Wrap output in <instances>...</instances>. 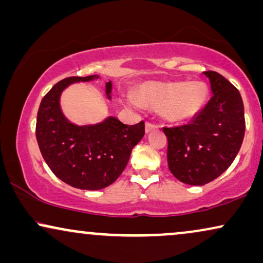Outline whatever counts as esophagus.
Returning <instances> with one entry per match:
<instances>
[{"label": "esophagus", "instance_id": "1", "mask_svg": "<svg viewBox=\"0 0 263 263\" xmlns=\"http://www.w3.org/2000/svg\"><path fill=\"white\" fill-rule=\"evenodd\" d=\"M154 129H158V126L154 124H151V122H147V124H145V132H147V134L154 131Z\"/></svg>", "mask_w": 263, "mask_h": 263}]
</instances>
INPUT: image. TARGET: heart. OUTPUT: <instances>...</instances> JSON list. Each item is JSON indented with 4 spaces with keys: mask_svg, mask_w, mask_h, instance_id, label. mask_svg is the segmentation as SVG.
<instances>
[{
    "mask_svg": "<svg viewBox=\"0 0 263 263\" xmlns=\"http://www.w3.org/2000/svg\"><path fill=\"white\" fill-rule=\"evenodd\" d=\"M209 89L201 81L145 82L137 89V100L145 107L159 109L166 121H187L204 108ZM131 105H138L134 97L127 98Z\"/></svg>",
    "mask_w": 263,
    "mask_h": 263,
    "instance_id": "obj_1",
    "label": "heart"
}]
</instances>
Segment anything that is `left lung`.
Listing matches in <instances>:
<instances>
[{
  "label": "left lung",
  "instance_id": "left-lung-1",
  "mask_svg": "<svg viewBox=\"0 0 263 263\" xmlns=\"http://www.w3.org/2000/svg\"><path fill=\"white\" fill-rule=\"evenodd\" d=\"M209 79L212 97L191 124L164 127L167 137L168 170L178 181L204 185L231 166L245 134L244 105L240 93L216 71L202 72Z\"/></svg>",
  "mask_w": 263,
  "mask_h": 263
}]
</instances>
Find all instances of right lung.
<instances>
[{
	"mask_svg": "<svg viewBox=\"0 0 263 263\" xmlns=\"http://www.w3.org/2000/svg\"><path fill=\"white\" fill-rule=\"evenodd\" d=\"M99 79L98 75L71 76L51 88L42 98L36 121V139L46 164L59 179L74 188L103 189L118 179L127 165L132 149L144 136V122L125 125L108 116L95 125H75L61 108L64 89L78 82ZM111 81L105 95L111 98Z\"/></svg>",
	"mask_w": 263,
	"mask_h": 263,
	"instance_id": "right-lung-1",
	"label": "right lung"
}]
</instances>
